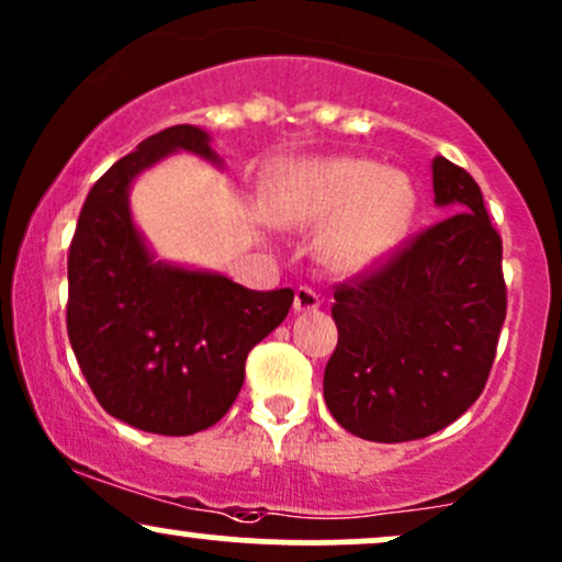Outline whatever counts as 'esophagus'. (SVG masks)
Segmentation results:
<instances>
[{
    "label": "esophagus",
    "mask_w": 562,
    "mask_h": 562,
    "mask_svg": "<svg viewBox=\"0 0 562 562\" xmlns=\"http://www.w3.org/2000/svg\"><path fill=\"white\" fill-rule=\"evenodd\" d=\"M319 303L322 299L308 285L295 288V299H293L295 312H314V308H319Z\"/></svg>",
    "instance_id": "1"
}]
</instances>
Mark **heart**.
Returning <instances> with one entry per match:
<instances>
[{
  "mask_svg": "<svg viewBox=\"0 0 562 562\" xmlns=\"http://www.w3.org/2000/svg\"><path fill=\"white\" fill-rule=\"evenodd\" d=\"M415 187L402 171L338 158L288 169L267 192L277 222L327 224L322 259L338 272L370 267L402 240L415 216Z\"/></svg>",
  "mask_w": 562,
  "mask_h": 562,
  "instance_id": "b5f03b06",
  "label": "heart"
}]
</instances>
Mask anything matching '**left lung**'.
<instances>
[{"label":"left lung","mask_w":562,"mask_h":562,"mask_svg":"<svg viewBox=\"0 0 562 562\" xmlns=\"http://www.w3.org/2000/svg\"><path fill=\"white\" fill-rule=\"evenodd\" d=\"M441 222L389 259L335 285L338 346L325 367L327 409L367 441H415L447 428L486 389L507 285L502 237L465 169L434 160Z\"/></svg>","instance_id":"obj_1"}]
</instances>
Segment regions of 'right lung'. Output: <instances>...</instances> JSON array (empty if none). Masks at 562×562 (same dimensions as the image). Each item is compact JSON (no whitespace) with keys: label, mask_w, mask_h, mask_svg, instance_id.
Masks as SVG:
<instances>
[{"label":"right lung","mask_w":562,"mask_h":562,"mask_svg":"<svg viewBox=\"0 0 562 562\" xmlns=\"http://www.w3.org/2000/svg\"><path fill=\"white\" fill-rule=\"evenodd\" d=\"M173 150L218 160L203 128L179 124L139 142L89 190L68 250L66 325L108 415L147 434L190 436L227 415L250 348L288 317L293 290L263 293L153 261L126 192Z\"/></svg>","instance_id":"1"}]
</instances>
